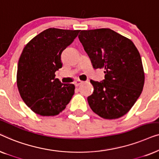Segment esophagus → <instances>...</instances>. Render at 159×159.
Listing matches in <instances>:
<instances>
[{
	"label": "esophagus",
	"mask_w": 159,
	"mask_h": 159,
	"mask_svg": "<svg viewBox=\"0 0 159 159\" xmlns=\"http://www.w3.org/2000/svg\"><path fill=\"white\" fill-rule=\"evenodd\" d=\"M83 81H81V80H76V81L75 82V86L76 87H77V86H80V84H82V83H83Z\"/></svg>",
	"instance_id": "obj_1"
}]
</instances>
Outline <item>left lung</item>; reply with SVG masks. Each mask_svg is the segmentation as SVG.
Here are the masks:
<instances>
[{
	"label": "left lung",
	"mask_w": 159,
	"mask_h": 159,
	"mask_svg": "<svg viewBox=\"0 0 159 159\" xmlns=\"http://www.w3.org/2000/svg\"><path fill=\"white\" fill-rule=\"evenodd\" d=\"M94 69H104L105 80H90L88 97L93 112L106 119L125 115L142 93L145 75L142 60L132 40L108 28L82 30L78 36Z\"/></svg>",
	"instance_id": "8db88e82"
}]
</instances>
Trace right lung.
Masks as SVG:
<instances>
[{
  "instance_id": "right-lung-1",
  "label": "right lung",
  "mask_w": 159,
  "mask_h": 159,
  "mask_svg": "<svg viewBox=\"0 0 159 159\" xmlns=\"http://www.w3.org/2000/svg\"><path fill=\"white\" fill-rule=\"evenodd\" d=\"M80 30L49 28L32 38L19 58L16 82L28 107L43 116L58 115L71 101L75 87L63 84L55 72L62 67L61 56Z\"/></svg>"
}]
</instances>
